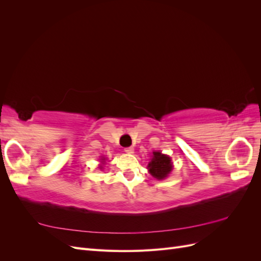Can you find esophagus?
<instances>
[{
	"label": "esophagus",
	"mask_w": 261,
	"mask_h": 261,
	"mask_svg": "<svg viewBox=\"0 0 261 261\" xmlns=\"http://www.w3.org/2000/svg\"><path fill=\"white\" fill-rule=\"evenodd\" d=\"M124 151H125L126 153H134V148H133V147H126V148L124 149Z\"/></svg>",
	"instance_id": "34e87169"
}]
</instances>
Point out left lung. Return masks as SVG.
<instances>
[{"label": "left lung", "instance_id": "left-lung-1", "mask_svg": "<svg viewBox=\"0 0 261 261\" xmlns=\"http://www.w3.org/2000/svg\"><path fill=\"white\" fill-rule=\"evenodd\" d=\"M148 169L150 174L158 179L167 177L172 171V162L170 156L162 154L161 152H153L151 162H149Z\"/></svg>", "mask_w": 261, "mask_h": 261}]
</instances>
